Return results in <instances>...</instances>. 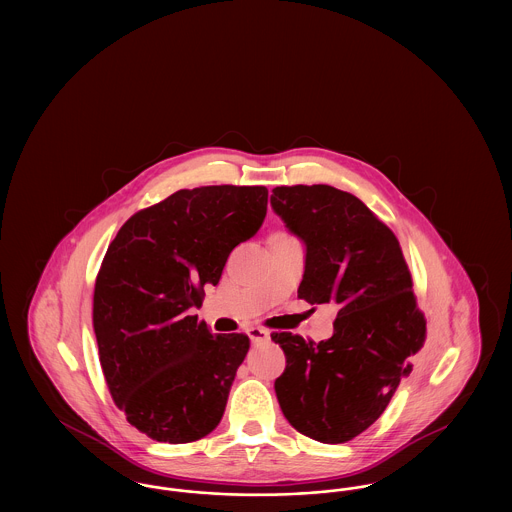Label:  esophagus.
Instances as JSON below:
<instances>
[{
  "label": "esophagus",
  "instance_id": "esophagus-1",
  "mask_svg": "<svg viewBox=\"0 0 512 512\" xmlns=\"http://www.w3.org/2000/svg\"><path fill=\"white\" fill-rule=\"evenodd\" d=\"M247 336L251 338L253 343H263V341L270 340V332L267 328H259V326H253L247 330Z\"/></svg>",
  "mask_w": 512,
  "mask_h": 512
}]
</instances>
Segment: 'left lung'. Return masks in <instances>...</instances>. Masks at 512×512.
Wrapping results in <instances>:
<instances>
[{
	"label": "left lung",
	"instance_id": "8db88e82",
	"mask_svg": "<svg viewBox=\"0 0 512 512\" xmlns=\"http://www.w3.org/2000/svg\"><path fill=\"white\" fill-rule=\"evenodd\" d=\"M270 205L307 245L297 297L340 307L330 340L270 334L286 355L276 397L297 432L345 443L386 411L426 341L411 270L395 234L349 192L278 186Z\"/></svg>",
	"mask_w": 512,
	"mask_h": 512
}]
</instances>
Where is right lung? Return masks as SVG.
I'll use <instances>...</instances> for the list:
<instances>
[{"instance_id":"add662e5","label":"right lung","mask_w":512,"mask_h":512,"mask_svg":"<svg viewBox=\"0 0 512 512\" xmlns=\"http://www.w3.org/2000/svg\"><path fill=\"white\" fill-rule=\"evenodd\" d=\"M267 203L265 186L178 190L134 213L107 247L92 313L99 363L115 405L147 438L190 443L219 426L249 338L211 334L192 311Z\"/></svg>"}]
</instances>
